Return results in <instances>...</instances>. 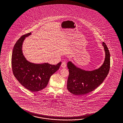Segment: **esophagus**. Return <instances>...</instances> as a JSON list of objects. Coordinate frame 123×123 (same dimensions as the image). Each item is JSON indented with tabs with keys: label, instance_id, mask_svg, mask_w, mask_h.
Listing matches in <instances>:
<instances>
[{
	"label": "esophagus",
	"instance_id": "esophagus-1",
	"mask_svg": "<svg viewBox=\"0 0 123 123\" xmlns=\"http://www.w3.org/2000/svg\"><path fill=\"white\" fill-rule=\"evenodd\" d=\"M61 67L63 68H65L66 67V63L65 62H63L61 64Z\"/></svg>",
	"mask_w": 123,
	"mask_h": 123
}]
</instances>
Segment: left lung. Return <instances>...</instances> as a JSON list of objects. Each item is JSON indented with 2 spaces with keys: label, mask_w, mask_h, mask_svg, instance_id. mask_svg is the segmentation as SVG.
Wrapping results in <instances>:
<instances>
[{
  "label": "left lung",
  "mask_w": 123,
  "mask_h": 123,
  "mask_svg": "<svg viewBox=\"0 0 123 123\" xmlns=\"http://www.w3.org/2000/svg\"><path fill=\"white\" fill-rule=\"evenodd\" d=\"M105 52L104 61L98 68L87 71L78 68L71 61L67 63L69 76L67 89L71 93L83 95L94 91L103 82L110 68V54L104 42L102 43Z\"/></svg>",
  "instance_id": "1"
}]
</instances>
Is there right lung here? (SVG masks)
Instances as JSON below:
<instances>
[{
  "mask_svg": "<svg viewBox=\"0 0 123 123\" xmlns=\"http://www.w3.org/2000/svg\"><path fill=\"white\" fill-rule=\"evenodd\" d=\"M31 32L22 36L16 42L12 52V67L15 78L22 86L31 92H36L47 86L49 78L61 65L48 63H35L26 60L22 52V45L26 37Z\"/></svg>",
  "mask_w": 123,
  "mask_h": 123,
  "instance_id": "obj_1",
  "label": "right lung"
}]
</instances>
